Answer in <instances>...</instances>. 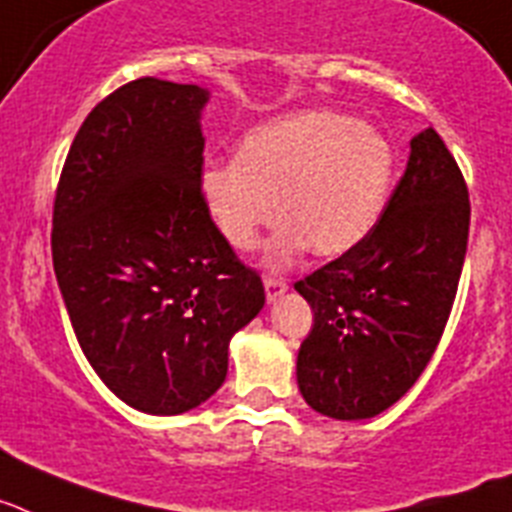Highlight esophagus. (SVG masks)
<instances>
[{
  "label": "esophagus",
  "instance_id": "esophagus-1",
  "mask_svg": "<svg viewBox=\"0 0 512 512\" xmlns=\"http://www.w3.org/2000/svg\"><path fill=\"white\" fill-rule=\"evenodd\" d=\"M286 291H288V283L283 281V278H275V275H268V278H265V296H268V304L281 299Z\"/></svg>",
  "mask_w": 512,
  "mask_h": 512
}]
</instances>
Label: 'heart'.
I'll use <instances>...</instances> for the list:
<instances>
[{
    "label": "heart",
    "mask_w": 512,
    "mask_h": 512,
    "mask_svg": "<svg viewBox=\"0 0 512 512\" xmlns=\"http://www.w3.org/2000/svg\"><path fill=\"white\" fill-rule=\"evenodd\" d=\"M394 167V146L376 126L335 110H299L252 128L229 162L206 164L198 195L234 250L255 247L281 195L283 221L265 265L286 268L306 244L319 257L361 244L389 201Z\"/></svg>",
    "instance_id": "b5f03b06"
}]
</instances>
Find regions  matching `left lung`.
<instances>
[{
	"label": "left lung",
	"instance_id": "1",
	"mask_svg": "<svg viewBox=\"0 0 512 512\" xmlns=\"http://www.w3.org/2000/svg\"><path fill=\"white\" fill-rule=\"evenodd\" d=\"M469 216L459 164L425 128L371 234L296 283L314 311L296 361L311 410L368 420L412 389L446 330Z\"/></svg>",
	"mask_w": 512,
	"mask_h": 512
}]
</instances>
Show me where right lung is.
Wrapping results in <instances>:
<instances>
[{
  "mask_svg": "<svg viewBox=\"0 0 512 512\" xmlns=\"http://www.w3.org/2000/svg\"><path fill=\"white\" fill-rule=\"evenodd\" d=\"M211 92L144 77L95 105L53 201V270L79 348L133 410L182 415L216 394L229 342L265 306L198 195Z\"/></svg>",
  "mask_w": 512,
  "mask_h": 512,
  "instance_id": "add662e5",
  "label": "right lung"
}]
</instances>
